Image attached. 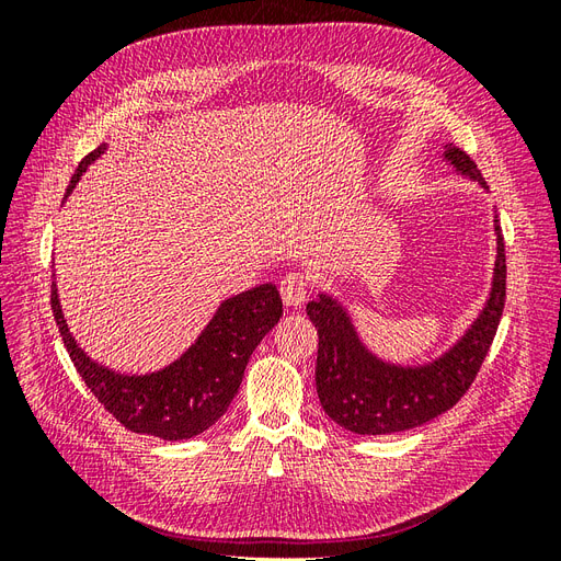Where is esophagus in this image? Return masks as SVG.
<instances>
[{
	"label": "esophagus",
	"instance_id": "1",
	"mask_svg": "<svg viewBox=\"0 0 561 561\" xmlns=\"http://www.w3.org/2000/svg\"><path fill=\"white\" fill-rule=\"evenodd\" d=\"M309 297V283L301 274H287L280 280V299L285 307L297 309Z\"/></svg>",
	"mask_w": 561,
	"mask_h": 561
}]
</instances>
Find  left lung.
<instances>
[{
  "label": "left lung",
  "mask_w": 561,
  "mask_h": 561,
  "mask_svg": "<svg viewBox=\"0 0 561 561\" xmlns=\"http://www.w3.org/2000/svg\"><path fill=\"white\" fill-rule=\"evenodd\" d=\"M443 161L456 175L489 186L466 151L445 147ZM496 260L484 307L466 332L435 358L402 365L367 346L346 304L320 293L307 304L318 330L316 390L325 414L355 435H388L423 426L463 398L494 342L505 304V245L494 213Z\"/></svg>",
  "instance_id": "left-lung-1"
}]
</instances>
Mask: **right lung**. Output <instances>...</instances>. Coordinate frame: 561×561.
Segmentation results:
<instances>
[{"instance_id":"right-lung-1","label":"right lung","mask_w":561,"mask_h":561,"mask_svg":"<svg viewBox=\"0 0 561 561\" xmlns=\"http://www.w3.org/2000/svg\"><path fill=\"white\" fill-rule=\"evenodd\" d=\"M105 151L107 145H100L79 163L65 198L72 194L89 165ZM50 307H54L62 344L98 402L128 431L154 435L168 443L206 433L229 410L233 396L239 393L252 351L283 316L276 285H257L219 301L196 342L171 365L147 371V375H122L91 360L87 351L77 344L62 316L56 271L50 283Z\"/></svg>"}]
</instances>
